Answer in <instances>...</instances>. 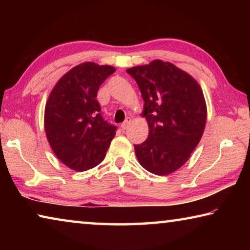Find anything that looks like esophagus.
I'll return each mask as SVG.
<instances>
[{
	"label": "esophagus",
	"instance_id": "esophagus-1",
	"mask_svg": "<svg viewBox=\"0 0 250 250\" xmlns=\"http://www.w3.org/2000/svg\"><path fill=\"white\" fill-rule=\"evenodd\" d=\"M130 122H131V118H130V117H126V118H125V122H124V124L121 125V128L124 129V130H125L126 128H128V125H130Z\"/></svg>",
	"mask_w": 250,
	"mask_h": 250
}]
</instances>
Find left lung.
Returning a JSON list of instances; mask_svg holds the SVG:
<instances>
[{"label":"left lung","mask_w":250,"mask_h":250,"mask_svg":"<svg viewBox=\"0 0 250 250\" xmlns=\"http://www.w3.org/2000/svg\"><path fill=\"white\" fill-rule=\"evenodd\" d=\"M126 73L140 88L149 125L146 140L134 146L137 159L153 174H171L184 166L204 132L207 108L202 88L191 75L161 59Z\"/></svg>","instance_id":"8db88e82"}]
</instances>
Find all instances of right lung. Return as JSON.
I'll use <instances>...</instances> for the list:
<instances>
[{
    "instance_id": "add662e5",
    "label": "right lung",
    "mask_w": 250,
    "mask_h": 250,
    "mask_svg": "<svg viewBox=\"0 0 250 250\" xmlns=\"http://www.w3.org/2000/svg\"><path fill=\"white\" fill-rule=\"evenodd\" d=\"M116 71L109 65L86 62L62 76L45 105L44 126L49 146L62 163L77 172L103 162L117 126L101 116L97 92Z\"/></svg>"
}]
</instances>
